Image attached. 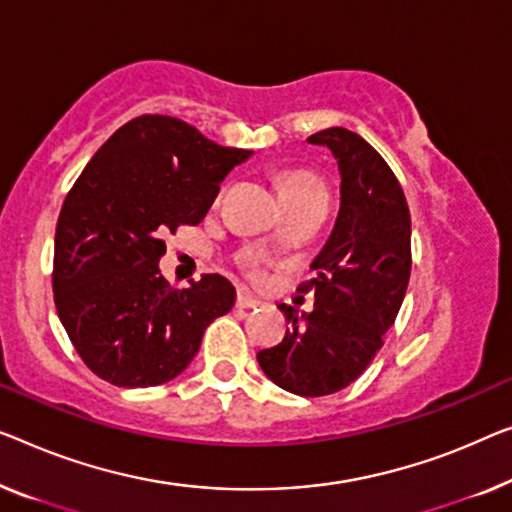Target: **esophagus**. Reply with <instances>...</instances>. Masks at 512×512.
Segmentation results:
<instances>
[{"instance_id":"esophagus-1","label":"esophagus","mask_w":512,"mask_h":512,"mask_svg":"<svg viewBox=\"0 0 512 512\" xmlns=\"http://www.w3.org/2000/svg\"><path fill=\"white\" fill-rule=\"evenodd\" d=\"M259 305H262V301L253 299V296L246 292H239V296H236V308H241V310H255V308H259Z\"/></svg>"}]
</instances>
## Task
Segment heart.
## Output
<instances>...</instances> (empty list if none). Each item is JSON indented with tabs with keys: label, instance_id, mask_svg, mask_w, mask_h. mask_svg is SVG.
Listing matches in <instances>:
<instances>
[{
	"label": "heart",
	"instance_id": "obj_1",
	"mask_svg": "<svg viewBox=\"0 0 512 512\" xmlns=\"http://www.w3.org/2000/svg\"><path fill=\"white\" fill-rule=\"evenodd\" d=\"M315 186H322V181L317 177H312L308 172H287L280 177V190H296V188H315ZM250 278H262V269H259V264H250Z\"/></svg>",
	"mask_w": 512,
	"mask_h": 512
}]
</instances>
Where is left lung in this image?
Masks as SVG:
<instances>
[{"instance_id": "obj_1", "label": "left lung", "mask_w": 512, "mask_h": 512, "mask_svg": "<svg viewBox=\"0 0 512 512\" xmlns=\"http://www.w3.org/2000/svg\"><path fill=\"white\" fill-rule=\"evenodd\" d=\"M308 142L338 160L340 213L310 264L315 276L299 285V294L315 292V310L299 317L278 305L292 329L257 361L273 384L319 398L361 377L395 324L411 273V218L400 181L361 135L335 126Z\"/></svg>"}]
</instances>
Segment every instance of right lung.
Listing matches in <instances>:
<instances>
[{
    "instance_id": "obj_1",
    "label": "right lung",
    "mask_w": 512,
    "mask_h": 512,
    "mask_svg": "<svg viewBox=\"0 0 512 512\" xmlns=\"http://www.w3.org/2000/svg\"><path fill=\"white\" fill-rule=\"evenodd\" d=\"M253 151L220 147L195 126L142 114L114 133L68 190L55 232L57 315L87 368L147 388L188 368L232 282L207 273L186 289L160 276L163 236L197 225L220 181Z\"/></svg>"
}]
</instances>
